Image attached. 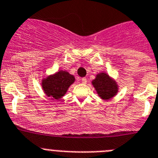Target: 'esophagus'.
I'll list each match as a JSON object with an SVG mask.
<instances>
[{
    "instance_id": "esophagus-1",
    "label": "esophagus",
    "mask_w": 158,
    "mask_h": 158,
    "mask_svg": "<svg viewBox=\"0 0 158 158\" xmlns=\"http://www.w3.org/2000/svg\"><path fill=\"white\" fill-rule=\"evenodd\" d=\"M81 82H82L83 84H86V83H87V78H82V79H81Z\"/></svg>"
}]
</instances>
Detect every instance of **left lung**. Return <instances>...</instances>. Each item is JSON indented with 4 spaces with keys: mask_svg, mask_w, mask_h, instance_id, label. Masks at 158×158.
<instances>
[{
    "mask_svg": "<svg viewBox=\"0 0 158 158\" xmlns=\"http://www.w3.org/2000/svg\"><path fill=\"white\" fill-rule=\"evenodd\" d=\"M93 87L100 98L103 100H110L117 95L118 84L115 79L106 72H100L95 75V79L91 81Z\"/></svg>",
    "mask_w": 158,
    "mask_h": 158,
    "instance_id": "8db88e82",
    "label": "left lung"
}]
</instances>
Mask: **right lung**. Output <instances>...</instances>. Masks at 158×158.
I'll use <instances>...</instances> for the list:
<instances>
[{"instance_id": "add662e5", "label": "right lung", "mask_w": 158, "mask_h": 158, "mask_svg": "<svg viewBox=\"0 0 158 158\" xmlns=\"http://www.w3.org/2000/svg\"><path fill=\"white\" fill-rule=\"evenodd\" d=\"M75 78L68 71L60 70L52 75H47L41 80V87L44 93L52 100L63 98L71 84L75 83Z\"/></svg>"}]
</instances>
